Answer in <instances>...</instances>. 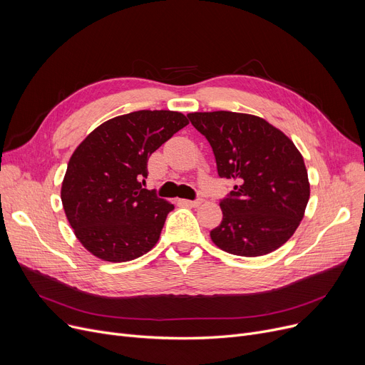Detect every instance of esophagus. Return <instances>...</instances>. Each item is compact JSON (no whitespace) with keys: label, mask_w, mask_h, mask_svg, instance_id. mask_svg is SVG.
Segmentation results:
<instances>
[{"label":"esophagus","mask_w":365,"mask_h":365,"mask_svg":"<svg viewBox=\"0 0 365 365\" xmlns=\"http://www.w3.org/2000/svg\"><path fill=\"white\" fill-rule=\"evenodd\" d=\"M202 202V200H194V201H190V200H180V204H183V205H187V207H198L200 204Z\"/></svg>","instance_id":"obj_1"}]
</instances>
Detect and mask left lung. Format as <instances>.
Returning <instances> with one entry per match:
<instances>
[{
	"instance_id": "obj_1",
	"label": "left lung",
	"mask_w": 365,
	"mask_h": 365,
	"mask_svg": "<svg viewBox=\"0 0 365 365\" xmlns=\"http://www.w3.org/2000/svg\"><path fill=\"white\" fill-rule=\"evenodd\" d=\"M187 118L213 149L217 175L234 182L220 200L223 219L210 237L223 252L257 257L290 240L309 201L303 157L263 118L227 110Z\"/></svg>"
}]
</instances>
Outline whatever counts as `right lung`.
<instances>
[{
	"mask_svg": "<svg viewBox=\"0 0 365 365\" xmlns=\"http://www.w3.org/2000/svg\"><path fill=\"white\" fill-rule=\"evenodd\" d=\"M187 118L173 110L115 117L75 149L62 183V204L76 238L106 262H128L160 240L175 205L143 189L148 160Z\"/></svg>",
	"mask_w": 365,
	"mask_h": 365,
	"instance_id": "obj_1",
	"label": "right lung"
}]
</instances>
